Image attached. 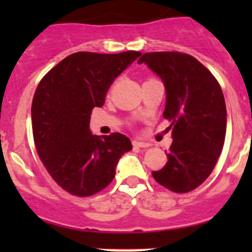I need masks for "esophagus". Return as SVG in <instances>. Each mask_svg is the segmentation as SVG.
<instances>
[{
  "label": "esophagus",
  "mask_w": 252,
  "mask_h": 252,
  "mask_svg": "<svg viewBox=\"0 0 252 252\" xmlns=\"http://www.w3.org/2000/svg\"><path fill=\"white\" fill-rule=\"evenodd\" d=\"M132 145L135 146V148H149L150 146V144L149 142H144V141H132Z\"/></svg>",
  "instance_id": "1"
}]
</instances>
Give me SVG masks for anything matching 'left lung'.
<instances>
[{
    "label": "left lung",
    "mask_w": 252,
    "mask_h": 252,
    "mask_svg": "<svg viewBox=\"0 0 252 252\" xmlns=\"http://www.w3.org/2000/svg\"><path fill=\"white\" fill-rule=\"evenodd\" d=\"M164 82V119L171 142L164 168L154 179L175 193L201 186L217 162L226 136V103L215 75L194 57L179 51L145 53L139 59Z\"/></svg>",
    "instance_id": "1"
}]
</instances>
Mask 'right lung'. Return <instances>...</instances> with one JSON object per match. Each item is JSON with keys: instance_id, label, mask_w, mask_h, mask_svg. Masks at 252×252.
Here are the masks:
<instances>
[{"instance_id": "obj_1", "label": "right lung", "mask_w": 252, "mask_h": 252, "mask_svg": "<svg viewBox=\"0 0 252 252\" xmlns=\"http://www.w3.org/2000/svg\"><path fill=\"white\" fill-rule=\"evenodd\" d=\"M140 55L133 50L74 53L49 70L35 91L31 124L37 155L70 194L101 192L115 178L120 158L132 149L122 133L92 135L90 120L93 108L103 106L113 81Z\"/></svg>"}]
</instances>
